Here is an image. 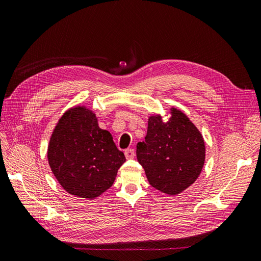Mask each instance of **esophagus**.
Here are the masks:
<instances>
[{
	"label": "esophagus",
	"instance_id": "1",
	"mask_svg": "<svg viewBox=\"0 0 261 261\" xmlns=\"http://www.w3.org/2000/svg\"><path fill=\"white\" fill-rule=\"evenodd\" d=\"M124 153H125L126 159H134V156H135V150H134V149H126Z\"/></svg>",
	"mask_w": 261,
	"mask_h": 261
}]
</instances>
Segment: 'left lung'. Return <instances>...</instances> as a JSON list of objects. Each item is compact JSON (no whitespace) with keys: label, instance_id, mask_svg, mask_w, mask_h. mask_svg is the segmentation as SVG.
I'll use <instances>...</instances> for the list:
<instances>
[{"label":"left lung","instance_id":"8db88e82","mask_svg":"<svg viewBox=\"0 0 261 261\" xmlns=\"http://www.w3.org/2000/svg\"><path fill=\"white\" fill-rule=\"evenodd\" d=\"M163 122L150 116L145 141L137 144V160L149 184L168 195H177L198 178L206 148L200 132L179 110Z\"/></svg>","mask_w":261,"mask_h":261}]
</instances>
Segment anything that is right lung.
<instances>
[{"mask_svg":"<svg viewBox=\"0 0 261 261\" xmlns=\"http://www.w3.org/2000/svg\"><path fill=\"white\" fill-rule=\"evenodd\" d=\"M48 160L53 174L70 195L93 199L111 187L126 161L112 135L101 129L85 107L69 109L50 138Z\"/></svg>","mask_w":261,"mask_h":261,"instance_id":"obj_1","label":"right lung"}]
</instances>
